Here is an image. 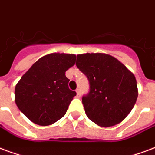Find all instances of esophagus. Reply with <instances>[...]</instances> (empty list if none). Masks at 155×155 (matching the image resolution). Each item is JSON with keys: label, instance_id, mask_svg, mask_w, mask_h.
Here are the masks:
<instances>
[{"label": "esophagus", "instance_id": "obj_1", "mask_svg": "<svg viewBox=\"0 0 155 155\" xmlns=\"http://www.w3.org/2000/svg\"><path fill=\"white\" fill-rule=\"evenodd\" d=\"M76 92H77V96H78V97H80V96H81V91H80V89H79V88L77 89Z\"/></svg>", "mask_w": 155, "mask_h": 155}]
</instances>
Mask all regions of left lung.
<instances>
[{"mask_svg": "<svg viewBox=\"0 0 155 155\" xmlns=\"http://www.w3.org/2000/svg\"><path fill=\"white\" fill-rule=\"evenodd\" d=\"M76 65L90 84L89 93L82 96L88 118L104 127L121 123L138 96L134 74L116 58L103 53L78 54Z\"/></svg>", "mask_w": 155, "mask_h": 155, "instance_id": "8db88e82", "label": "left lung"}]
</instances>
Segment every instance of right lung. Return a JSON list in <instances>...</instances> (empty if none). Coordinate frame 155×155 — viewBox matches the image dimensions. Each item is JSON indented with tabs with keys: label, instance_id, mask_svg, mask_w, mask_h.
<instances>
[{
	"label": "right lung",
	"instance_id": "add662e5",
	"mask_svg": "<svg viewBox=\"0 0 155 155\" xmlns=\"http://www.w3.org/2000/svg\"><path fill=\"white\" fill-rule=\"evenodd\" d=\"M76 55L52 53L41 57L24 73L15 87V103L29 120L48 126L65 115L76 91L68 88L65 72Z\"/></svg>",
	"mask_w": 155,
	"mask_h": 155
}]
</instances>
